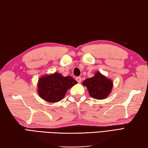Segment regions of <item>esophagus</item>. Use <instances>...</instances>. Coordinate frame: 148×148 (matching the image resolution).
Masks as SVG:
<instances>
[{
  "mask_svg": "<svg viewBox=\"0 0 148 148\" xmlns=\"http://www.w3.org/2000/svg\"><path fill=\"white\" fill-rule=\"evenodd\" d=\"M75 79H76V80H77L78 83H80V82H81V78H80V77H76V78H75Z\"/></svg>",
  "mask_w": 148,
  "mask_h": 148,
  "instance_id": "esophagus-1",
  "label": "esophagus"
}]
</instances>
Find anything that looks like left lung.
<instances>
[{"label":"left lung","instance_id":"obj_1","mask_svg":"<svg viewBox=\"0 0 148 148\" xmlns=\"http://www.w3.org/2000/svg\"><path fill=\"white\" fill-rule=\"evenodd\" d=\"M82 85L87 88L91 97L102 100L107 98L111 93L113 83L111 79L97 71L93 77L84 80Z\"/></svg>","mask_w":148,"mask_h":148}]
</instances>
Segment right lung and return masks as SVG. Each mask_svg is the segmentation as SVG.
<instances>
[{"label":"right lung","mask_w":148,"mask_h":148,"mask_svg":"<svg viewBox=\"0 0 148 148\" xmlns=\"http://www.w3.org/2000/svg\"><path fill=\"white\" fill-rule=\"evenodd\" d=\"M77 84L71 76L64 77L55 72L42 75L38 80L37 93L41 99L48 102L55 103L64 98L69 89Z\"/></svg>","instance_id":"right-lung-1"}]
</instances>
